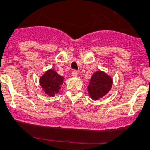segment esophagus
Instances as JSON below:
<instances>
[{"label":"esophagus","instance_id":"esophagus-1","mask_svg":"<svg viewBox=\"0 0 150 150\" xmlns=\"http://www.w3.org/2000/svg\"><path fill=\"white\" fill-rule=\"evenodd\" d=\"M71 74H72L73 76H76L78 75V71L76 70H74Z\"/></svg>","mask_w":150,"mask_h":150}]
</instances>
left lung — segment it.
Segmentation results:
<instances>
[{"label":"left lung","mask_w":150,"mask_h":150,"mask_svg":"<svg viewBox=\"0 0 150 150\" xmlns=\"http://www.w3.org/2000/svg\"><path fill=\"white\" fill-rule=\"evenodd\" d=\"M112 85L110 76L102 71H97L91 76L87 89L91 99L98 100L106 95Z\"/></svg>","instance_id":"obj_1"}]
</instances>
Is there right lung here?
Here are the masks:
<instances>
[{
    "label": "right lung",
    "instance_id": "add662e5",
    "mask_svg": "<svg viewBox=\"0 0 150 150\" xmlns=\"http://www.w3.org/2000/svg\"><path fill=\"white\" fill-rule=\"evenodd\" d=\"M63 77L61 76L53 69H49L40 78V83L47 95L54 96L61 89Z\"/></svg>",
    "mask_w": 150,
    "mask_h": 150
}]
</instances>
